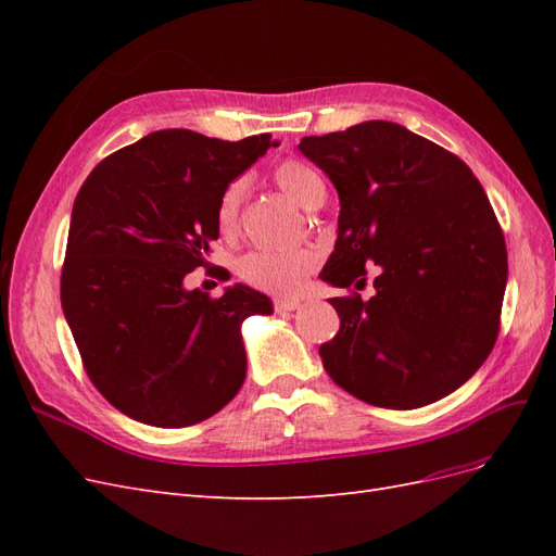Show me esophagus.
<instances>
[{"mask_svg": "<svg viewBox=\"0 0 556 556\" xmlns=\"http://www.w3.org/2000/svg\"><path fill=\"white\" fill-rule=\"evenodd\" d=\"M274 308L278 313H292V311L301 308V301L299 299H276L274 301Z\"/></svg>", "mask_w": 556, "mask_h": 556, "instance_id": "34e87169", "label": "esophagus"}]
</instances>
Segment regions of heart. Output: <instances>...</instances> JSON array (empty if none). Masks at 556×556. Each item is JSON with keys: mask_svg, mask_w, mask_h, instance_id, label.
I'll list each match as a JSON object with an SVG mask.
<instances>
[{"mask_svg": "<svg viewBox=\"0 0 556 556\" xmlns=\"http://www.w3.org/2000/svg\"><path fill=\"white\" fill-rule=\"evenodd\" d=\"M274 182L288 194L296 206L304 211H315L323 206L327 185L323 174L313 164L301 160H285L274 169ZM245 194V180H231L223 190L215 206V223L220 233L233 237L241 225V204ZM319 264V252L315 248H294V250H255L239 264L241 278L268 294L290 296L304 290L308 276Z\"/></svg>", "mask_w": 556, "mask_h": 556, "instance_id": "b5f03b06", "label": "heart"}]
</instances>
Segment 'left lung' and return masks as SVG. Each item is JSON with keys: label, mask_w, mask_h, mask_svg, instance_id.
Wrapping results in <instances>:
<instances>
[{"label": "left lung", "mask_w": 556, "mask_h": 556, "mask_svg": "<svg viewBox=\"0 0 556 556\" xmlns=\"http://www.w3.org/2000/svg\"><path fill=\"white\" fill-rule=\"evenodd\" d=\"M299 150L341 199L323 278L376 294L333 296L341 329L319 345L325 371L371 406L410 410L473 376L498 336L508 252L473 172L403 125L368 121Z\"/></svg>", "instance_id": "1"}]
</instances>
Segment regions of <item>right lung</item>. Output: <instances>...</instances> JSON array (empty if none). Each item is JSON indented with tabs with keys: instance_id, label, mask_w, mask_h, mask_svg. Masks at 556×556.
Instances as JSON below:
<instances>
[{
	"instance_id": "1",
	"label": "right lung",
	"mask_w": 556,
	"mask_h": 556,
	"mask_svg": "<svg viewBox=\"0 0 556 556\" xmlns=\"http://www.w3.org/2000/svg\"><path fill=\"white\" fill-rule=\"evenodd\" d=\"M160 129L99 162L74 201L62 311L104 399L137 422H204L245 380L243 319L271 299L245 285L223 296L185 288L220 237L215 206L268 148Z\"/></svg>"
}]
</instances>
